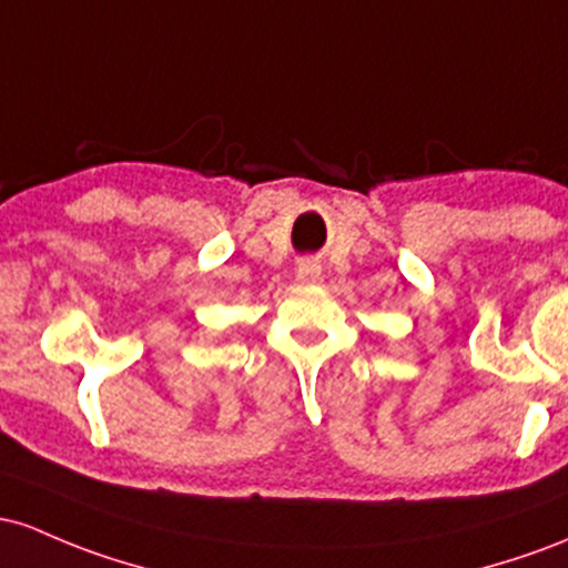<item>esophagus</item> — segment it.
<instances>
[{
	"label": "esophagus",
	"mask_w": 568,
	"mask_h": 568,
	"mask_svg": "<svg viewBox=\"0 0 568 568\" xmlns=\"http://www.w3.org/2000/svg\"><path fill=\"white\" fill-rule=\"evenodd\" d=\"M318 276H322V265H318L316 260H303V263L297 265V278H301V282L314 284Z\"/></svg>",
	"instance_id": "esophagus-1"
}]
</instances>
